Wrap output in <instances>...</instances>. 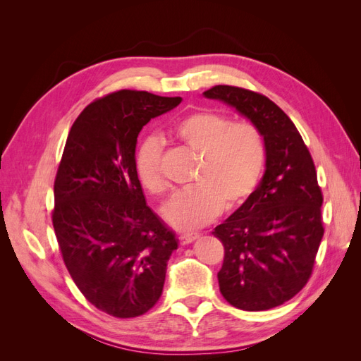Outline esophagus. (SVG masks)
<instances>
[{"instance_id": "esophagus-1", "label": "esophagus", "mask_w": 361, "mask_h": 361, "mask_svg": "<svg viewBox=\"0 0 361 361\" xmlns=\"http://www.w3.org/2000/svg\"><path fill=\"white\" fill-rule=\"evenodd\" d=\"M199 238V235L195 233V235H192V233H187V235H180L179 236V243L182 244V245H188V244H191V243H194L195 239Z\"/></svg>"}]
</instances>
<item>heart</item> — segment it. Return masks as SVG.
I'll return each mask as SVG.
<instances>
[{
  "mask_svg": "<svg viewBox=\"0 0 361 361\" xmlns=\"http://www.w3.org/2000/svg\"><path fill=\"white\" fill-rule=\"evenodd\" d=\"M180 143L200 155L194 185L173 195L162 209L176 231H195L220 215L223 207L235 209L255 191L265 162V146L259 130L250 123H232L218 113L190 114L174 126ZM162 143L146 137L137 152V173L143 187L161 194L166 180L161 174Z\"/></svg>",
  "mask_w": 361,
  "mask_h": 361,
  "instance_id": "1",
  "label": "heart"
}]
</instances>
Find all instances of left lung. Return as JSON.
I'll return each instance as SVG.
<instances>
[{"label": "left lung", "mask_w": 361, "mask_h": 361, "mask_svg": "<svg viewBox=\"0 0 361 361\" xmlns=\"http://www.w3.org/2000/svg\"><path fill=\"white\" fill-rule=\"evenodd\" d=\"M203 96L235 108L264 138V176L212 235L224 245L218 285L227 302L269 310L304 288L324 236L314 164L292 120L267 96L232 85Z\"/></svg>", "instance_id": "1"}]
</instances>
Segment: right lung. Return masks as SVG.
<instances>
[{
	"mask_svg": "<svg viewBox=\"0 0 361 361\" xmlns=\"http://www.w3.org/2000/svg\"><path fill=\"white\" fill-rule=\"evenodd\" d=\"M182 97L120 90L75 120L54 183L52 224L64 265L94 307L135 318L159 300L178 239L150 209L137 174V137Z\"/></svg>",
	"mask_w": 361,
	"mask_h": 361,
	"instance_id": "add662e5",
	"label": "right lung"
}]
</instances>
